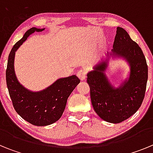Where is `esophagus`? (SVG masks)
Here are the masks:
<instances>
[{
    "label": "esophagus",
    "instance_id": "esophagus-1",
    "mask_svg": "<svg viewBox=\"0 0 153 153\" xmlns=\"http://www.w3.org/2000/svg\"><path fill=\"white\" fill-rule=\"evenodd\" d=\"M87 74V71L85 69H82V70H79L77 72V76L81 79V80H84L86 79V76Z\"/></svg>",
    "mask_w": 153,
    "mask_h": 153
}]
</instances>
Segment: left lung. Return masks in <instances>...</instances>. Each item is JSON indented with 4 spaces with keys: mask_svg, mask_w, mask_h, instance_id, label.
Wrapping results in <instances>:
<instances>
[{
    "mask_svg": "<svg viewBox=\"0 0 153 153\" xmlns=\"http://www.w3.org/2000/svg\"><path fill=\"white\" fill-rule=\"evenodd\" d=\"M112 53L123 56L130 66L129 79L119 89H114L104 74L108 60L97 64L87 74L93 107L102 120L120 123L136 113L145 97L148 67L140 46L126 31L118 27Z\"/></svg>",
    "mask_w": 153,
    "mask_h": 153,
    "instance_id": "1",
    "label": "left lung"
}]
</instances>
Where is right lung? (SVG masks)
I'll list each match as a JSON object with an SVG mask.
<instances>
[{
  "mask_svg": "<svg viewBox=\"0 0 153 153\" xmlns=\"http://www.w3.org/2000/svg\"><path fill=\"white\" fill-rule=\"evenodd\" d=\"M44 30L32 27L24 33L10 51L6 70L7 86L13 108L24 120L38 126L51 125L61 117L69 96L80 82L73 75L57 79L40 92L30 91L19 83L13 68L15 52L31 33Z\"/></svg>",
  "mask_w": 153,
  "mask_h": 153,
  "instance_id": "right-lung-1",
  "label": "right lung"
}]
</instances>
